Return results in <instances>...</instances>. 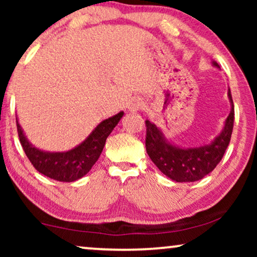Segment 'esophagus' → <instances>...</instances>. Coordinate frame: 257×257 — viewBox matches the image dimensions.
<instances>
[{"instance_id":"1","label":"esophagus","mask_w":257,"mask_h":257,"mask_svg":"<svg viewBox=\"0 0 257 257\" xmlns=\"http://www.w3.org/2000/svg\"><path fill=\"white\" fill-rule=\"evenodd\" d=\"M130 110L131 111H133V112H136V111H139V110H143L144 108V104L142 103V101H139V100H136V101H133V103L130 105Z\"/></svg>"}]
</instances>
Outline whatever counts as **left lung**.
Masks as SVG:
<instances>
[{
    "instance_id": "obj_1",
    "label": "left lung",
    "mask_w": 257,
    "mask_h": 257,
    "mask_svg": "<svg viewBox=\"0 0 257 257\" xmlns=\"http://www.w3.org/2000/svg\"><path fill=\"white\" fill-rule=\"evenodd\" d=\"M214 65L217 64L214 63ZM231 110L224 122L223 131L208 145L194 149H180L172 145L165 138L160 128L150 120L146 125V152L154 165L172 180L177 182L198 181L209 174L222 159L234 126V104L230 90H228Z\"/></svg>"
}]
</instances>
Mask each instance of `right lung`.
I'll return each mask as SVG.
<instances>
[{
    "label": "right lung",
    "instance_id": "add662e5",
    "mask_svg": "<svg viewBox=\"0 0 257 257\" xmlns=\"http://www.w3.org/2000/svg\"><path fill=\"white\" fill-rule=\"evenodd\" d=\"M122 114L124 112L121 111L113 117L105 119L80 145L68 152L50 153L36 149L28 142L17 120L16 126L21 145L31 165L45 177L62 182H72L84 177L96 164L106 138L120 120Z\"/></svg>",
    "mask_w": 257,
    "mask_h": 257
}]
</instances>
